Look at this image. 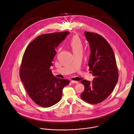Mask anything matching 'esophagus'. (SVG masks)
I'll list each match as a JSON object with an SVG mask.
<instances>
[{
    "label": "esophagus",
    "instance_id": "obj_1",
    "mask_svg": "<svg viewBox=\"0 0 134 134\" xmlns=\"http://www.w3.org/2000/svg\"><path fill=\"white\" fill-rule=\"evenodd\" d=\"M70 82L72 84H77L79 83L78 81H71Z\"/></svg>",
    "mask_w": 134,
    "mask_h": 134
}]
</instances>
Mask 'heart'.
Segmentation results:
<instances>
[{
  "label": "heart",
  "mask_w": 134,
  "mask_h": 134,
  "mask_svg": "<svg viewBox=\"0 0 134 134\" xmlns=\"http://www.w3.org/2000/svg\"><path fill=\"white\" fill-rule=\"evenodd\" d=\"M69 46L71 48L74 54L82 52L83 48V43L77 35H74L72 37L69 42Z\"/></svg>",
  "instance_id": "heart-1"
}]
</instances>
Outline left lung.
<instances>
[{"mask_svg":"<svg viewBox=\"0 0 134 134\" xmlns=\"http://www.w3.org/2000/svg\"><path fill=\"white\" fill-rule=\"evenodd\" d=\"M91 54L88 65L94 76L92 82L83 80L84 91L81 97L90 104H98L105 100L113 91L118 81V69L113 51L100 35L85 31Z\"/></svg>","mask_w":134,"mask_h":134,"instance_id":"left-lung-1","label":"left lung"}]
</instances>
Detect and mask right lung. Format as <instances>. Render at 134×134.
Returning <instances> with one entry per match:
<instances>
[{"instance_id": "1", "label": "right lung", "mask_w": 134, "mask_h": 134, "mask_svg": "<svg viewBox=\"0 0 134 134\" xmlns=\"http://www.w3.org/2000/svg\"><path fill=\"white\" fill-rule=\"evenodd\" d=\"M70 33L68 31L38 36L23 54L20 76L30 98L36 104L48 108L62 99L63 89L70 82L54 77L50 69L55 49Z\"/></svg>"}]
</instances>
